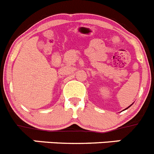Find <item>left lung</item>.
<instances>
[{
	"label": "left lung",
	"mask_w": 154,
	"mask_h": 154,
	"mask_svg": "<svg viewBox=\"0 0 154 154\" xmlns=\"http://www.w3.org/2000/svg\"><path fill=\"white\" fill-rule=\"evenodd\" d=\"M133 105V104H131V105H130V106H128V108H125V110H126V109H128V108H130V107H131V105Z\"/></svg>",
	"instance_id": "left-lung-1"
}]
</instances>
